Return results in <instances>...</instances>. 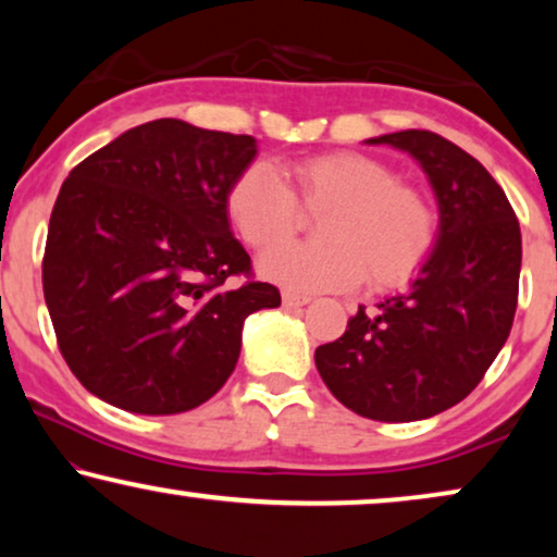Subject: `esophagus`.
I'll return each instance as SVG.
<instances>
[{
	"label": "esophagus",
	"instance_id": "esophagus-1",
	"mask_svg": "<svg viewBox=\"0 0 557 557\" xmlns=\"http://www.w3.org/2000/svg\"><path fill=\"white\" fill-rule=\"evenodd\" d=\"M281 299H284L286 309H296V307H304V304H309L311 296L296 294V292H284V294H281Z\"/></svg>",
	"mask_w": 557,
	"mask_h": 557
}]
</instances>
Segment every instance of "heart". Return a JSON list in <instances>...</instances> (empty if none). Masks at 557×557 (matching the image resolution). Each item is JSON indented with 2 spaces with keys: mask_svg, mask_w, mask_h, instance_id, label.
Here are the masks:
<instances>
[{
  "mask_svg": "<svg viewBox=\"0 0 557 557\" xmlns=\"http://www.w3.org/2000/svg\"><path fill=\"white\" fill-rule=\"evenodd\" d=\"M294 189L276 166L256 162L233 180L227 220L250 248H268L295 230L298 205L324 209L322 242L265 250L258 273L288 292L403 286L436 243V218L418 189L400 185L391 166L357 151H332L292 166ZM300 202L296 203L295 200Z\"/></svg>",
  "mask_w": 557,
  "mask_h": 557,
  "instance_id": "obj_1",
  "label": "heart"
}]
</instances>
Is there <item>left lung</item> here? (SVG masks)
Masks as SVG:
<instances>
[{
    "mask_svg": "<svg viewBox=\"0 0 557 557\" xmlns=\"http://www.w3.org/2000/svg\"><path fill=\"white\" fill-rule=\"evenodd\" d=\"M368 144L421 164L438 202L436 246L406 294L357 309L314 362L357 416L423 421L467 398L505 347L520 292V223L492 174L444 136L408 128Z\"/></svg>",
    "mask_w": 557,
    "mask_h": 557,
    "instance_id": "left-lung-1",
    "label": "left lung"
}]
</instances>
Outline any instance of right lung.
<instances>
[{
    "mask_svg": "<svg viewBox=\"0 0 557 557\" xmlns=\"http://www.w3.org/2000/svg\"><path fill=\"white\" fill-rule=\"evenodd\" d=\"M256 139L157 119L67 174L42 258V292L67 368L111 406L185 413L240 355L243 322L281 294L250 276L225 197Z\"/></svg>",
    "mask_w": 557,
    "mask_h": 557,
    "instance_id": "right-lung-1",
    "label": "right lung"
}]
</instances>
